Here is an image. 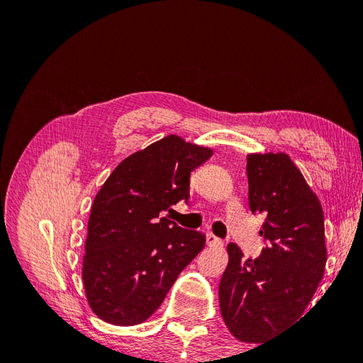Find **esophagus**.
I'll list each match as a JSON object with an SVG mask.
<instances>
[{
    "label": "esophagus",
    "instance_id": "esophagus-1",
    "mask_svg": "<svg viewBox=\"0 0 363 363\" xmlns=\"http://www.w3.org/2000/svg\"><path fill=\"white\" fill-rule=\"evenodd\" d=\"M206 242H207V245H208V247H218V245H221V244H223V240L219 239V238H216L215 235L208 233V235L206 236Z\"/></svg>",
    "mask_w": 363,
    "mask_h": 363
}]
</instances>
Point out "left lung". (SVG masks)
I'll use <instances>...</instances> for the list:
<instances>
[{
  "label": "left lung",
  "instance_id": "1",
  "mask_svg": "<svg viewBox=\"0 0 363 363\" xmlns=\"http://www.w3.org/2000/svg\"><path fill=\"white\" fill-rule=\"evenodd\" d=\"M248 203L265 215L257 259L227 245L228 265L219 281V309L236 339L260 344L303 315L327 262L323 207L284 152L248 155Z\"/></svg>",
  "mask_w": 363,
  "mask_h": 363
}]
</instances>
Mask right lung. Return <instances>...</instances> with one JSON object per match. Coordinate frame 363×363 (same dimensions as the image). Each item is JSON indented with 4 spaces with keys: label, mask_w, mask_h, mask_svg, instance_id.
Wrapping results in <instances>:
<instances>
[{
    "label": "right lung",
    "mask_w": 363,
    "mask_h": 363,
    "mask_svg": "<svg viewBox=\"0 0 363 363\" xmlns=\"http://www.w3.org/2000/svg\"><path fill=\"white\" fill-rule=\"evenodd\" d=\"M211 148L169 135L121 162L98 191L87 223L83 283L94 313L136 325L155 313L206 236L162 212L189 199L191 172Z\"/></svg>",
    "instance_id": "right-lung-1"
}]
</instances>
